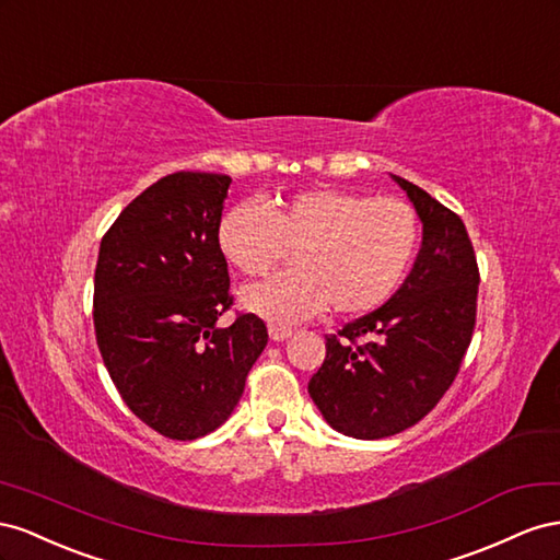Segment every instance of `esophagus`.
<instances>
[{"instance_id":"obj_1","label":"esophagus","mask_w":560,"mask_h":560,"mask_svg":"<svg viewBox=\"0 0 560 560\" xmlns=\"http://www.w3.org/2000/svg\"><path fill=\"white\" fill-rule=\"evenodd\" d=\"M291 335H293V330H291V328H283V326H269V338L275 340V342L289 340Z\"/></svg>"}]
</instances>
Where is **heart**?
Wrapping results in <instances>:
<instances>
[{
	"mask_svg": "<svg viewBox=\"0 0 560 560\" xmlns=\"http://www.w3.org/2000/svg\"><path fill=\"white\" fill-rule=\"evenodd\" d=\"M218 248L244 275H265L295 250L298 269L250 283L244 310L293 326L332 305L373 312L394 295L420 244V220L406 201L351 189H307L277 199L269 213L242 201L220 218Z\"/></svg>",
	"mask_w": 560,
	"mask_h": 560,
	"instance_id": "obj_1",
	"label": "heart"
}]
</instances>
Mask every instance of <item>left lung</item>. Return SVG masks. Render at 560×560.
Masks as SVG:
<instances>
[{"instance_id": "left-lung-1", "label": "left lung", "mask_w": 560, "mask_h": 560, "mask_svg": "<svg viewBox=\"0 0 560 560\" xmlns=\"http://www.w3.org/2000/svg\"><path fill=\"white\" fill-rule=\"evenodd\" d=\"M392 180L422 222L418 258L385 305L328 335L307 387L335 431L365 441L398 434L441 401L476 324L478 267L465 222L401 175Z\"/></svg>"}]
</instances>
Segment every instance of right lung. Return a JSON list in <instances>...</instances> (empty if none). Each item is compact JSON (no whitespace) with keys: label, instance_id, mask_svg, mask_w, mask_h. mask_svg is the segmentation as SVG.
I'll use <instances>...</instances> for the list:
<instances>
[{"label":"right lung","instance_id":"add662e5","mask_svg":"<svg viewBox=\"0 0 560 560\" xmlns=\"http://www.w3.org/2000/svg\"><path fill=\"white\" fill-rule=\"evenodd\" d=\"M232 178L180 171L150 185L107 230L93 281V326L124 404L175 441L211 434L236 408L267 345L255 314L230 310L218 222Z\"/></svg>","mask_w":560,"mask_h":560}]
</instances>
